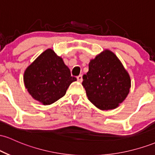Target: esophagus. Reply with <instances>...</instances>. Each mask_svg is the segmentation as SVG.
<instances>
[{"instance_id": "34e87169", "label": "esophagus", "mask_w": 155, "mask_h": 155, "mask_svg": "<svg viewBox=\"0 0 155 155\" xmlns=\"http://www.w3.org/2000/svg\"><path fill=\"white\" fill-rule=\"evenodd\" d=\"M76 79H77V81H79V82H81V81H82V76L81 75H79V76H78L77 77H76Z\"/></svg>"}]
</instances>
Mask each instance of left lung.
Returning a JSON list of instances; mask_svg holds the SVG:
<instances>
[{
	"mask_svg": "<svg viewBox=\"0 0 155 155\" xmlns=\"http://www.w3.org/2000/svg\"><path fill=\"white\" fill-rule=\"evenodd\" d=\"M82 85L88 100L99 109L111 110L125 100L131 87L128 72L117 55L105 49L91 59Z\"/></svg>",
	"mask_w": 155,
	"mask_h": 155,
	"instance_id": "1",
	"label": "left lung"
}]
</instances>
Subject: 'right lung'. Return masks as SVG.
<instances>
[{
  "instance_id": "right-lung-1",
  "label": "right lung",
  "mask_w": 155,
  "mask_h": 155,
  "mask_svg": "<svg viewBox=\"0 0 155 155\" xmlns=\"http://www.w3.org/2000/svg\"><path fill=\"white\" fill-rule=\"evenodd\" d=\"M25 87L33 99L43 105L59 100L76 79L51 49L42 52L25 71Z\"/></svg>"
}]
</instances>
